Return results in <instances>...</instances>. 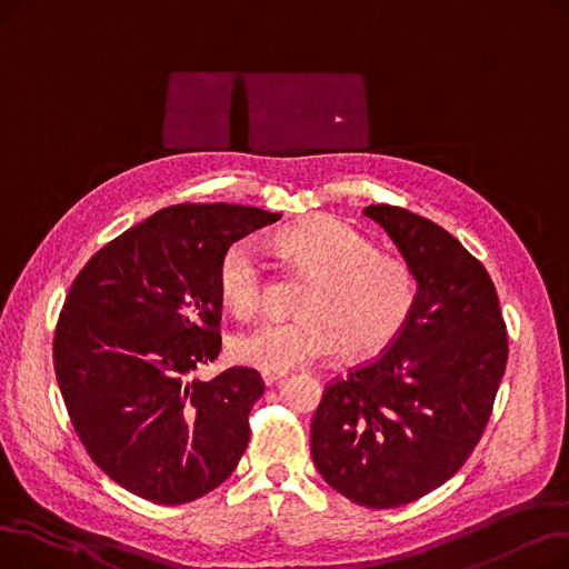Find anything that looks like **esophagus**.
<instances>
[{
	"mask_svg": "<svg viewBox=\"0 0 569 569\" xmlns=\"http://www.w3.org/2000/svg\"><path fill=\"white\" fill-rule=\"evenodd\" d=\"M286 378V371H262V382L264 385H274Z\"/></svg>",
	"mask_w": 569,
	"mask_h": 569,
	"instance_id": "esophagus-1",
	"label": "esophagus"
}]
</instances>
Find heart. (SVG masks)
Masks as SVG:
<instances>
[{
    "label": "heart",
    "instance_id": "heart-1",
    "mask_svg": "<svg viewBox=\"0 0 569 569\" xmlns=\"http://www.w3.org/2000/svg\"><path fill=\"white\" fill-rule=\"evenodd\" d=\"M274 247L313 279L302 318L264 320L232 339V357L258 371H288L339 346L350 360L390 348L412 316L417 281L408 262L382 256L373 239L339 219H309L274 237ZM221 302L251 316L264 300V267L251 242H234L217 272Z\"/></svg>",
    "mask_w": 569,
    "mask_h": 569
}]
</instances>
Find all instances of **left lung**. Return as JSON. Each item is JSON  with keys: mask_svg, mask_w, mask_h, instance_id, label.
<instances>
[{"mask_svg": "<svg viewBox=\"0 0 569 569\" xmlns=\"http://www.w3.org/2000/svg\"><path fill=\"white\" fill-rule=\"evenodd\" d=\"M406 258L417 302L378 360L325 387L311 457L348 500L390 510L445 485L491 417L507 332L485 264L457 237L403 207L369 204Z\"/></svg>", "mask_w": 569, "mask_h": 569, "instance_id": "obj_1", "label": "left lung"}]
</instances>
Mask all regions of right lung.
<instances>
[{
    "mask_svg": "<svg viewBox=\"0 0 569 569\" xmlns=\"http://www.w3.org/2000/svg\"><path fill=\"white\" fill-rule=\"evenodd\" d=\"M279 219L244 204H172L80 269L57 322L54 373L87 455L119 487L184 505L242 459L260 373H191L221 350V256Z\"/></svg>",
    "mask_w": 569,
    "mask_h": 569,
    "instance_id": "obj_1",
    "label": "right lung"
}]
</instances>
